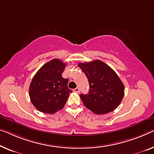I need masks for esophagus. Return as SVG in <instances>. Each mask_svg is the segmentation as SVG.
<instances>
[{
  "mask_svg": "<svg viewBox=\"0 0 154 154\" xmlns=\"http://www.w3.org/2000/svg\"><path fill=\"white\" fill-rule=\"evenodd\" d=\"M73 91H74V92H76V93H79V87H77V88H75V89H73Z\"/></svg>",
  "mask_w": 154,
  "mask_h": 154,
  "instance_id": "34e87169",
  "label": "esophagus"
}]
</instances>
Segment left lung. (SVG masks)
<instances>
[{
	"instance_id": "obj_1",
	"label": "left lung",
	"mask_w": 154,
	"mask_h": 154,
	"mask_svg": "<svg viewBox=\"0 0 154 154\" xmlns=\"http://www.w3.org/2000/svg\"><path fill=\"white\" fill-rule=\"evenodd\" d=\"M78 66L86 75L90 86L88 94L80 95L84 106L98 115L116 109L125 95V86L116 72L100 60L79 63Z\"/></svg>"
}]
</instances>
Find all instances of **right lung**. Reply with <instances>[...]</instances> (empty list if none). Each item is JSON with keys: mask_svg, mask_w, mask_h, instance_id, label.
<instances>
[{"mask_svg": "<svg viewBox=\"0 0 154 154\" xmlns=\"http://www.w3.org/2000/svg\"><path fill=\"white\" fill-rule=\"evenodd\" d=\"M66 63L54 59L44 64L32 80L29 95L34 106L45 113L53 114L65 106L72 90L68 79L62 77Z\"/></svg>", "mask_w": 154, "mask_h": 154, "instance_id": "1", "label": "right lung"}]
</instances>
